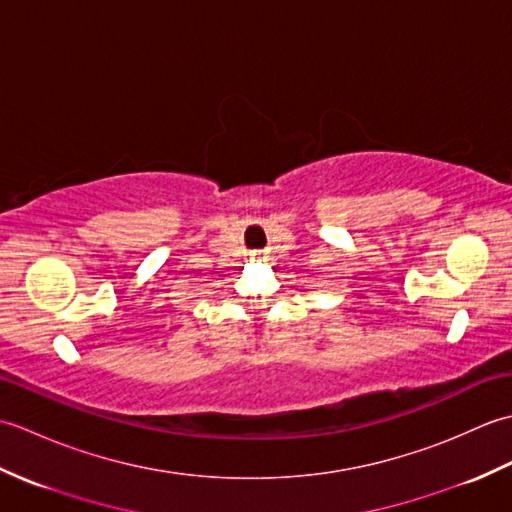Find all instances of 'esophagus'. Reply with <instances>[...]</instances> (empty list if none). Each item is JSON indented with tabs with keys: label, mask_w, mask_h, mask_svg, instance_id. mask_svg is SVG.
Returning a JSON list of instances; mask_svg holds the SVG:
<instances>
[{
	"label": "esophagus",
	"mask_w": 512,
	"mask_h": 512,
	"mask_svg": "<svg viewBox=\"0 0 512 512\" xmlns=\"http://www.w3.org/2000/svg\"><path fill=\"white\" fill-rule=\"evenodd\" d=\"M255 257H257V259H262V253H255Z\"/></svg>",
	"instance_id": "1"
}]
</instances>
